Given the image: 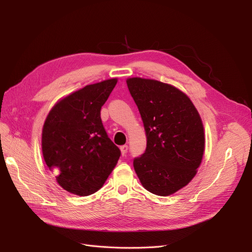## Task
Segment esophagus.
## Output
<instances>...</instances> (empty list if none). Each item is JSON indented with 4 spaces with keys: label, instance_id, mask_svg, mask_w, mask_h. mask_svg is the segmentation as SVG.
<instances>
[{
    "label": "esophagus",
    "instance_id": "34e87169",
    "mask_svg": "<svg viewBox=\"0 0 252 252\" xmlns=\"http://www.w3.org/2000/svg\"><path fill=\"white\" fill-rule=\"evenodd\" d=\"M120 149H121V152H122V156H125L127 154V151H128V146H127V145H123V146L120 147Z\"/></svg>",
    "mask_w": 252,
    "mask_h": 252
}]
</instances>
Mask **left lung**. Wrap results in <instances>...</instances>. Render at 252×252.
<instances>
[{"label":"left lung","mask_w":252,"mask_h":252,"mask_svg":"<svg viewBox=\"0 0 252 252\" xmlns=\"http://www.w3.org/2000/svg\"><path fill=\"white\" fill-rule=\"evenodd\" d=\"M138 106L147 147L133 167L143 187L166 196L196 174L205 149L204 126L191 100L177 87L157 80L126 81Z\"/></svg>","instance_id":"left-lung-1"}]
</instances>
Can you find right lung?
Segmentation results:
<instances>
[{"instance_id": "right-lung-1", "label": "right lung", "mask_w": 252, "mask_h": 252, "mask_svg": "<svg viewBox=\"0 0 252 252\" xmlns=\"http://www.w3.org/2000/svg\"><path fill=\"white\" fill-rule=\"evenodd\" d=\"M118 79L105 80L60 100L45 120L42 151L45 163L68 192H96L116 167L121 151L108 138L101 108Z\"/></svg>"}]
</instances>
